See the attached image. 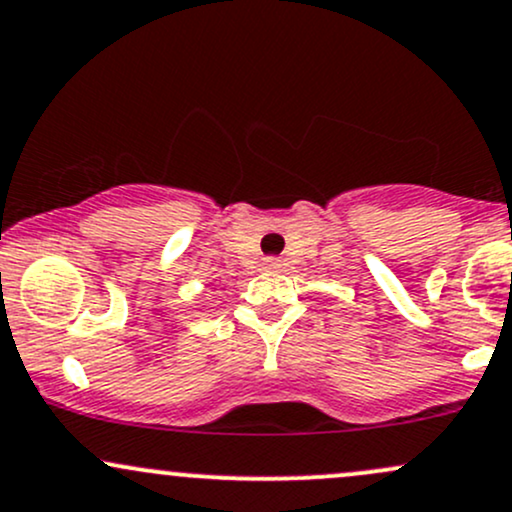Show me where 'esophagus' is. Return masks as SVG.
<instances>
[{
	"instance_id": "obj_1",
	"label": "esophagus",
	"mask_w": 512,
	"mask_h": 512,
	"mask_svg": "<svg viewBox=\"0 0 512 512\" xmlns=\"http://www.w3.org/2000/svg\"><path fill=\"white\" fill-rule=\"evenodd\" d=\"M279 267V260L276 257H264V269H276Z\"/></svg>"
}]
</instances>
